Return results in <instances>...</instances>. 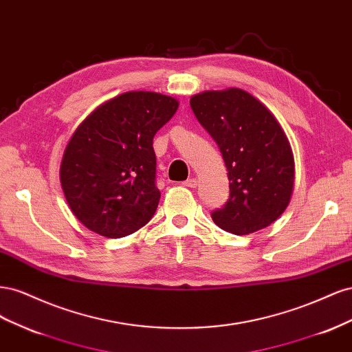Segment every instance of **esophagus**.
<instances>
[{"label":"esophagus","instance_id":"34e87169","mask_svg":"<svg viewBox=\"0 0 352 352\" xmlns=\"http://www.w3.org/2000/svg\"><path fill=\"white\" fill-rule=\"evenodd\" d=\"M182 185L186 186V188H197V186H198V180H197L195 177H190V179L185 180V182H184Z\"/></svg>","mask_w":352,"mask_h":352}]
</instances>
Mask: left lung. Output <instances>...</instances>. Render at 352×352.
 <instances>
[{
	"label": "left lung",
	"mask_w": 352,
	"mask_h": 352,
	"mask_svg": "<svg viewBox=\"0 0 352 352\" xmlns=\"http://www.w3.org/2000/svg\"><path fill=\"white\" fill-rule=\"evenodd\" d=\"M190 109L228 168L229 199L211 212L212 221L233 235L272 225L289 204L294 188V157L278 120L238 88L194 95Z\"/></svg>",
	"instance_id": "left-lung-1"
}]
</instances>
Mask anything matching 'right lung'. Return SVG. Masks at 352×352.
<instances>
[{
	"mask_svg": "<svg viewBox=\"0 0 352 352\" xmlns=\"http://www.w3.org/2000/svg\"><path fill=\"white\" fill-rule=\"evenodd\" d=\"M177 105L157 92H126L79 124L63 155L60 179L73 214L89 230L123 238L153 219L162 197L153 140Z\"/></svg>",
	"mask_w": 352,
	"mask_h": 352,
	"instance_id": "add662e5",
	"label": "right lung"
}]
</instances>
